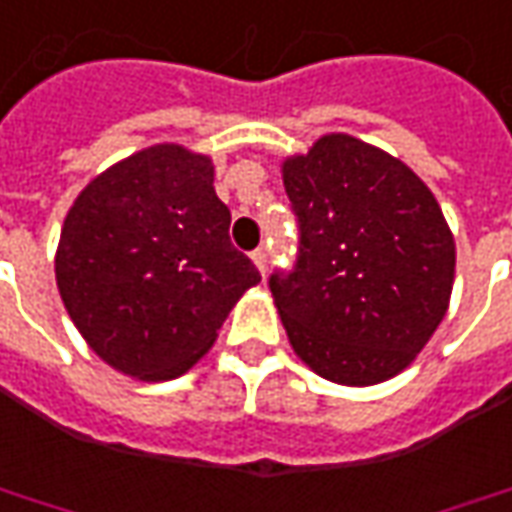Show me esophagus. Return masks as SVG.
<instances>
[{
    "instance_id": "1",
    "label": "esophagus",
    "mask_w": 512,
    "mask_h": 512,
    "mask_svg": "<svg viewBox=\"0 0 512 512\" xmlns=\"http://www.w3.org/2000/svg\"><path fill=\"white\" fill-rule=\"evenodd\" d=\"M252 260H255V266L260 269V274H266V266H269V255H266V246H257L255 252H252Z\"/></svg>"
}]
</instances>
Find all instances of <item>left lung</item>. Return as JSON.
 I'll return each mask as SVG.
<instances>
[{
    "instance_id": "obj_1",
    "label": "left lung",
    "mask_w": 512,
    "mask_h": 512,
    "mask_svg": "<svg viewBox=\"0 0 512 512\" xmlns=\"http://www.w3.org/2000/svg\"><path fill=\"white\" fill-rule=\"evenodd\" d=\"M283 184L300 252L269 288L294 353L344 387L406 370L454 285V235L437 198L401 159L350 134L288 156Z\"/></svg>"
}]
</instances>
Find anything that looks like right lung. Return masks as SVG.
Masks as SVG:
<instances>
[{
  "instance_id": "right-lung-1",
  "label": "right lung",
  "mask_w": 512,
  "mask_h": 512,
  "mask_svg": "<svg viewBox=\"0 0 512 512\" xmlns=\"http://www.w3.org/2000/svg\"><path fill=\"white\" fill-rule=\"evenodd\" d=\"M210 156L154 145L103 170L66 212L55 280L66 314L114 370L187 373L260 271L229 241Z\"/></svg>"
}]
</instances>
